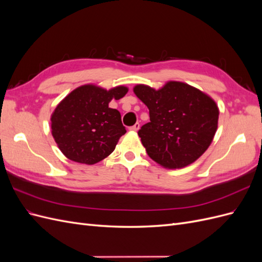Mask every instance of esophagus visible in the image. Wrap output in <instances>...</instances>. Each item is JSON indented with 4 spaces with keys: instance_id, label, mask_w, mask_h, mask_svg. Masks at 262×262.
<instances>
[{
    "instance_id": "1",
    "label": "esophagus",
    "mask_w": 262,
    "mask_h": 262,
    "mask_svg": "<svg viewBox=\"0 0 262 262\" xmlns=\"http://www.w3.org/2000/svg\"><path fill=\"white\" fill-rule=\"evenodd\" d=\"M139 129H140V123L139 122H137L136 124H133L132 126H130V128H129L130 131H138Z\"/></svg>"
}]
</instances>
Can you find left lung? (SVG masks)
<instances>
[{"instance_id": "1", "label": "left lung", "mask_w": 262, "mask_h": 262, "mask_svg": "<svg viewBox=\"0 0 262 262\" xmlns=\"http://www.w3.org/2000/svg\"><path fill=\"white\" fill-rule=\"evenodd\" d=\"M133 92L149 110V122L138 134L154 162L165 168H182L208 149L220 113L207 94L175 81L158 91L140 84Z\"/></svg>"}]
</instances>
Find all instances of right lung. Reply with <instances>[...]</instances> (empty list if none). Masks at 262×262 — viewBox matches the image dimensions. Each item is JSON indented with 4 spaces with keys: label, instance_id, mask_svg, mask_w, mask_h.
<instances>
[{
    "label": "right lung",
    "instance_id": "1",
    "mask_svg": "<svg viewBox=\"0 0 262 262\" xmlns=\"http://www.w3.org/2000/svg\"><path fill=\"white\" fill-rule=\"evenodd\" d=\"M126 93L124 86L107 91L89 84L77 87L60 102L51 116V132L69 160L93 165L114 152L126 130L120 113L108 104Z\"/></svg>",
    "mask_w": 262,
    "mask_h": 262
}]
</instances>
